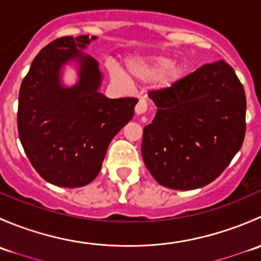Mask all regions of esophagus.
Returning <instances> with one entry per match:
<instances>
[{
    "label": "esophagus",
    "mask_w": 261,
    "mask_h": 261,
    "mask_svg": "<svg viewBox=\"0 0 261 261\" xmlns=\"http://www.w3.org/2000/svg\"><path fill=\"white\" fill-rule=\"evenodd\" d=\"M146 110H147V103H146L145 99H139L138 105H136V107H135L136 115L145 114Z\"/></svg>",
    "instance_id": "1"
}]
</instances>
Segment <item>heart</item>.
Here are the masks:
<instances>
[{
	"instance_id": "1",
	"label": "heart",
	"mask_w": 261,
	"mask_h": 261,
	"mask_svg": "<svg viewBox=\"0 0 261 261\" xmlns=\"http://www.w3.org/2000/svg\"><path fill=\"white\" fill-rule=\"evenodd\" d=\"M128 70L134 77L141 80H154L162 77V86L168 88L177 84L186 73V65L181 63H174L169 57H152L150 59H138L128 63ZM112 82L117 84H126V77L118 69L112 68L110 70Z\"/></svg>"
}]
</instances>
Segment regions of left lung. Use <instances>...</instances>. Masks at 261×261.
Returning a JSON list of instances; mask_svg holds the SVG:
<instances>
[{
  "instance_id": "left-lung-1",
  "label": "left lung",
  "mask_w": 261,
  "mask_h": 261,
  "mask_svg": "<svg viewBox=\"0 0 261 261\" xmlns=\"http://www.w3.org/2000/svg\"><path fill=\"white\" fill-rule=\"evenodd\" d=\"M158 111L144 127L141 154L155 180L197 189L227 168L244 143L246 97L232 67L204 64L168 88L150 91Z\"/></svg>"
}]
</instances>
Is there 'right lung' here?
Segmentation results:
<instances>
[{
    "mask_svg": "<svg viewBox=\"0 0 261 261\" xmlns=\"http://www.w3.org/2000/svg\"><path fill=\"white\" fill-rule=\"evenodd\" d=\"M96 36H63L41 49L18 93V138L36 172L65 188L87 186L98 175L107 147L133 118L138 98H107L98 91V63L83 54ZM74 60L80 80L60 84L62 65Z\"/></svg>",
    "mask_w": 261,
    "mask_h": 261,
    "instance_id": "right-lung-1",
    "label": "right lung"
}]
</instances>
